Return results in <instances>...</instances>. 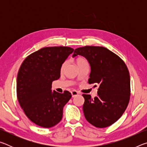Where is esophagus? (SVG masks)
Segmentation results:
<instances>
[{
    "mask_svg": "<svg viewBox=\"0 0 147 147\" xmlns=\"http://www.w3.org/2000/svg\"><path fill=\"white\" fill-rule=\"evenodd\" d=\"M78 94H79L78 92H77L75 90H73V91H71V94H72V96H73V97H74V96H77Z\"/></svg>",
    "mask_w": 147,
    "mask_h": 147,
    "instance_id": "esophagus-1",
    "label": "esophagus"
}]
</instances>
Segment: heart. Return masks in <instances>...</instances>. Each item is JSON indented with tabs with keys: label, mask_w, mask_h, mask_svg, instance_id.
<instances>
[{
	"label": "heart",
	"mask_w": 147,
	"mask_h": 147,
	"mask_svg": "<svg viewBox=\"0 0 147 147\" xmlns=\"http://www.w3.org/2000/svg\"><path fill=\"white\" fill-rule=\"evenodd\" d=\"M76 63L78 66V65H80L88 63V61H87L86 59L84 58H83V57H78V58L76 59ZM66 65H67V61L63 62V64H62L61 66V71H63V69H65V67Z\"/></svg>",
	"instance_id": "heart-1"
}]
</instances>
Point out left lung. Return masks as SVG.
<instances>
[{"label": "left lung", "instance_id": "1", "mask_svg": "<svg viewBox=\"0 0 147 147\" xmlns=\"http://www.w3.org/2000/svg\"><path fill=\"white\" fill-rule=\"evenodd\" d=\"M81 55L91 66L89 84L98 87V96L83 94L86 120L97 128L111 126L123 115L130 96L128 69L120 57L103 47L85 46L74 50L73 57Z\"/></svg>", "mask_w": 147, "mask_h": 147}]
</instances>
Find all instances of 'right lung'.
<instances>
[{
  "mask_svg": "<svg viewBox=\"0 0 147 147\" xmlns=\"http://www.w3.org/2000/svg\"><path fill=\"white\" fill-rule=\"evenodd\" d=\"M74 49L68 47H44L30 54L17 74V96L32 123L51 128L61 120L63 106L71 98L68 91L52 92V84L60 77L61 66Z\"/></svg>",
  "mask_w": 147,
  "mask_h": 147,
  "instance_id": "obj_1",
  "label": "right lung"
}]
</instances>
